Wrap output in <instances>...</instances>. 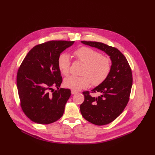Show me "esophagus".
<instances>
[{
  "label": "esophagus",
  "mask_w": 155,
  "mask_h": 155,
  "mask_svg": "<svg viewBox=\"0 0 155 155\" xmlns=\"http://www.w3.org/2000/svg\"><path fill=\"white\" fill-rule=\"evenodd\" d=\"M71 93H72V94H74L78 93V92L74 91V90H71Z\"/></svg>",
  "instance_id": "34e87169"
}]
</instances>
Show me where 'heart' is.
<instances>
[{"label":"heart","mask_w":155,"mask_h":155,"mask_svg":"<svg viewBox=\"0 0 155 155\" xmlns=\"http://www.w3.org/2000/svg\"><path fill=\"white\" fill-rule=\"evenodd\" d=\"M74 54L76 61L84 64L81 71L83 76L66 78L64 81L65 87L77 91L87 87L91 83L97 86L105 81L112 70V61L109 57L101 55L98 51L87 47L79 48ZM57 65L63 75H68L71 66L69 56L65 53L61 54Z\"/></svg>","instance_id":"obj_1"}]
</instances>
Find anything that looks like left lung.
I'll use <instances>...</instances> for the list:
<instances>
[{
	"label": "left lung",
	"instance_id": "obj_1",
	"mask_svg": "<svg viewBox=\"0 0 155 155\" xmlns=\"http://www.w3.org/2000/svg\"><path fill=\"white\" fill-rule=\"evenodd\" d=\"M81 43L104 51L112 61L108 78L91 91L98 92L100 95L93 97L90 91L83 92L84 100L80 105L81 113L86 120L97 126L106 125L115 120L128 104L132 85V71L126 57L117 48L97 41Z\"/></svg>",
	"mask_w": 155,
	"mask_h": 155
}]
</instances>
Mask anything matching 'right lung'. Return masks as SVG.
<instances>
[{"mask_svg": "<svg viewBox=\"0 0 155 155\" xmlns=\"http://www.w3.org/2000/svg\"><path fill=\"white\" fill-rule=\"evenodd\" d=\"M74 43L52 40L39 44L29 50L20 65L16 79L20 105L25 114L35 123L49 124L63 115L71 91L59 89L62 78L57 59ZM54 87L57 91L53 90Z\"/></svg>", "mask_w": 155, "mask_h": 155, "instance_id": "obj_1", "label": "right lung"}]
</instances>
